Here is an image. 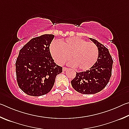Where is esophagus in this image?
Masks as SVG:
<instances>
[{
	"label": "esophagus",
	"mask_w": 129,
	"mask_h": 129,
	"mask_svg": "<svg viewBox=\"0 0 129 129\" xmlns=\"http://www.w3.org/2000/svg\"><path fill=\"white\" fill-rule=\"evenodd\" d=\"M68 70V68H67L66 67H63L62 68V71H66Z\"/></svg>",
	"instance_id": "esophagus-1"
}]
</instances>
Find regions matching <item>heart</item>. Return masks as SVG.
Returning a JSON list of instances; mask_svg holds the SVG:
<instances>
[{
    "instance_id": "heart-1",
    "label": "heart",
    "mask_w": 129,
    "mask_h": 129,
    "mask_svg": "<svg viewBox=\"0 0 129 129\" xmlns=\"http://www.w3.org/2000/svg\"><path fill=\"white\" fill-rule=\"evenodd\" d=\"M50 51L58 64H64L71 57L72 61L70 64L84 71L93 66L99 55L95 44L76 37L61 40L59 43L53 41L50 45Z\"/></svg>"
}]
</instances>
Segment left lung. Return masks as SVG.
Returning <instances> with one entry per match:
<instances>
[{"label": "left lung", "instance_id": "left-lung-1", "mask_svg": "<svg viewBox=\"0 0 129 129\" xmlns=\"http://www.w3.org/2000/svg\"><path fill=\"white\" fill-rule=\"evenodd\" d=\"M90 40L95 44L99 51L97 61L90 69L77 73L71 81L72 86L84 94H95L104 89L112 76L113 61L108 49L95 39Z\"/></svg>", "mask_w": 129, "mask_h": 129}]
</instances>
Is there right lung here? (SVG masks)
Listing matches in <instances>:
<instances>
[{"instance_id":"1","label":"right lung","mask_w":129,"mask_h":129,"mask_svg":"<svg viewBox=\"0 0 129 129\" xmlns=\"http://www.w3.org/2000/svg\"><path fill=\"white\" fill-rule=\"evenodd\" d=\"M54 36L45 34L32 39L19 51L16 64L19 88L27 94L41 96L53 88L62 68L56 64L49 50Z\"/></svg>"}]
</instances>
